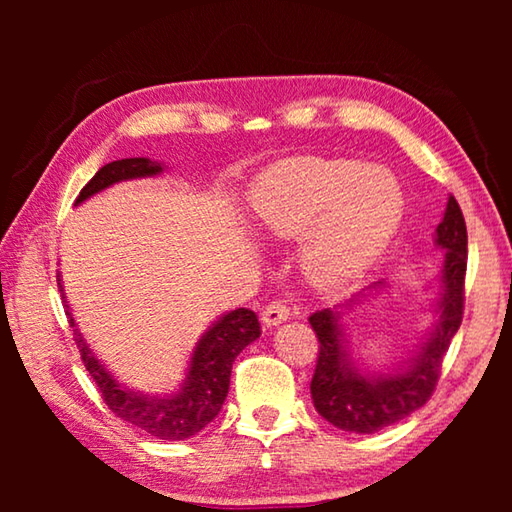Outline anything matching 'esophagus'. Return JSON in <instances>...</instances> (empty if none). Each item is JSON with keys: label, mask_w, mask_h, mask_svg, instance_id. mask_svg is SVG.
Instances as JSON below:
<instances>
[{"label": "esophagus", "mask_w": 512, "mask_h": 512, "mask_svg": "<svg viewBox=\"0 0 512 512\" xmlns=\"http://www.w3.org/2000/svg\"><path fill=\"white\" fill-rule=\"evenodd\" d=\"M289 318V307L284 302H271L264 311H262V323L266 327H277L282 325L284 320Z\"/></svg>", "instance_id": "1"}]
</instances>
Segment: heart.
Masks as SVG:
<instances>
[{"mask_svg": "<svg viewBox=\"0 0 512 512\" xmlns=\"http://www.w3.org/2000/svg\"><path fill=\"white\" fill-rule=\"evenodd\" d=\"M253 228L266 241H298L309 287H350L400 228L402 189L381 167L296 158L264 171L250 189Z\"/></svg>", "mask_w": 512, "mask_h": 512, "instance_id": "heart-1", "label": "heart"}]
</instances>
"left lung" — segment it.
I'll list each match as a JSON object with an SVG mask.
<instances>
[{
	"label": "left lung",
	"instance_id": "obj_1",
	"mask_svg": "<svg viewBox=\"0 0 512 512\" xmlns=\"http://www.w3.org/2000/svg\"><path fill=\"white\" fill-rule=\"evenodd\" d=\"M433 244L445 250L443 268L427 287V291H433L436 320L402 366L386 372L361 366L352 359L343 325L345 309L357 307L368 296L384 291L388 287L384 280L370 284L343 305L309 316L320 343L316 372L311 379V400L316 411L336 429L375 433L391 427L427 404L436 388L443 357L463 318L467 228L454 196H449Z\"/></svg>",
	"mask_w": 512,
	"mask_h": 512
}]
</instances>
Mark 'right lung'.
<instances>
[{
	"label": "right lung",
	"mask_w": 512,
	"mask_h": 512,
	"mask_svg": "<svg viewBox=\"0 0 512 512\" xmlns=\"http://www.w3.org/2000/svg\"><path fill=\"white\" fill-rule=\"evenodd\" d=\"M164 171L162 162L149 158H126L115 160L101 167L88 185L81 189L79 198L74 205H81L94 194L103 192L124 180L135 178H153ZM58 289L63 291L65 311L69 316V325L74 327V341L79 345L85 368H88L94 384L99 386L103 400L110 406V411L117 418L126 420L140 427L142 431L151 433L153 438L160 440H185L196 436L198 431L205 429L228 397L230 388V372L237 354L259 339V320L255 311L250 309H232L225 311L214 323L205 329L201 339L196 341L192 354H189L185 379L180 381L176 391L171 393H142L112 375L103 366V361L92 352L85 341L81 329L76 327L72 309L67 305V296L63 289V280L58 273Z\"/></svg>",
	"instance_id": "1"
}]
</instances>
